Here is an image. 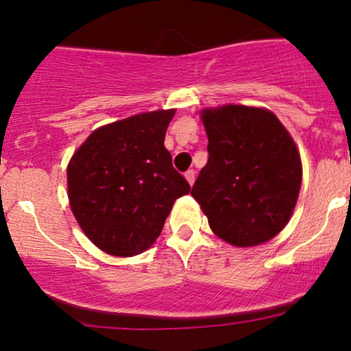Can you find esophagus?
I'll list each match as a JSON object with an SVG mask.
<instances>
[{"label":"esophagus","instance_id":"1","mask_svg":"<svg viewBox=\"0 0 351 351\" xmlns=\"http://www.w3.org/2000/svg\"><path fill=\"white\" fill-rule=\"evenodd\" d=\"M184 178H186V181L189 184L193 186V183H195V178H196V173L195 170H188L186 173H184Z\"/></svg>","mask_w":351,"mask_h":351}]
</instances>
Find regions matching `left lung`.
Returning a JSON list of instances; mask_svg holds the SVG:
<instances>
[{"mask_svg": "<svg viewBox=\"0 0 351 351\" xmlns=\"http://www.w3.org/2000/svg\"><path fill=\"white\" fill-rule=\"evenodd\" d=\"M201 120L209 156L193 184V198L226 243H267L289 223L299 198L302 163L295 142L265 108H204Z\"/></svg>", "mask_w": 351, "mask_h": 351, "instance_id": "obj_1", "label": "left lung"}]
</instances>
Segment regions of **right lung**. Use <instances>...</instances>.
Here are the masks:
<instances>
[{
    "label": "right lung",
    "mask_w": 351,
    "mask_h": 351,
    "mask_svg": "<svg viewBox=\"0 0 351 351\" xmlns=\"http://www.w3.org/2000/svg\"><path fill=\"white\" fill-rule=\"evenodd\" d=\"M175 108L104 125L72 155L67 195L80 229L110 256L147 251L189 184L173 168L165 134Z\"/></svg>",
    "instance_id": "obj_1"
}]
</instances>
